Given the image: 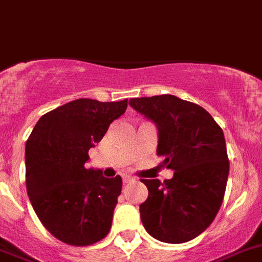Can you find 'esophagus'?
<instances>
[{
	"mask_svg": "<svg viewBox=\"0 0 262 262\" xmlns=\"http://www.w3.org/2000/svg\"><path fill=\"white\" fill-rule=\"evenodd\" d=\"M132 181H133V178H132L130 175H124V177H122V182H124L125 185H126V183H130Z\"/></svg>",
	"mask_w": 262,
	"mask_h": 262,
	"instance_id": "34e87169",
	"label": "esophagus"
}]
</instances>
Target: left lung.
<instances>
[{"mask_svg":"<svg viewBox=\"0 0 262 262\" xmlns=\"http://www.w3.org/2000/svg\"><path fill=\"white\" fill-rule=\"evenodd\" d=\"M130 106L158 128L157 154L174 177L141 179L149 196L141 220L154 238L186 243L210 227L224 199L229 161L224 134L206 109L172 95L130 99Z\"/></svg>","mask_w":262,"mask_h":262,"instance_id":"left-lung-1","label":"left lung"}]
</instances>
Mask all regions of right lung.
<instances>
[{"instance_id": "obj_1", "label": "right lung", "mask_w": 262, "mask_h": 262, "mask_svg": "<svg viewBox=\"0 0 262 262\" xmlns=\"http://www.w3.org/2000/svg\"><path fill=\"white\" fill-rule=\"evenodd\" d=\"M126 106L128 99L74 100L43 115L27 138V195L45 228L64 244L87 247L111 231L121 177L104 178L84 165Z\"/></svg>"}]
</instances>
